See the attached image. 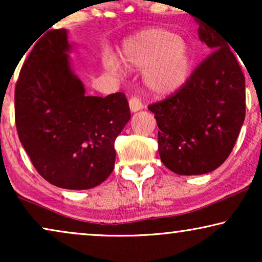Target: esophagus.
I'll return each instance as SVG.
<instances>
[{"label": "esophagus", "mask_w": 262, "mask_h": 262, "mask_svg": "<svg viewBox=\"0 0 262 262\" xmlns=\"http://www.w3.org/2000/svg\"><path fill=\"white\" fill-rule=\"evenodd\" d=\"M128 105H130V110L131 112H138V111H141L143 108V103L141 101V99L139 98H134L130 99V101H128Z\"/></svg>", "instance_id": "obj_1"}]
</instances>
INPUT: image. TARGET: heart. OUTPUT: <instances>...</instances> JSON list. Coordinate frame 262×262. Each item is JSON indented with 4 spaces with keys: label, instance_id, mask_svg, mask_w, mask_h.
Here are the masks:
<instances>
[{
    "label": "heart",
    "instance_id": "heart-1",
    "mask_svg": "<svg viewBox=\"0 0 262 262\" xmlns=\"http://www.w3.org/2000/svg\"><path fill=\"white\" fill-rule=\"evenodd\" d=\"M121 60L130 69L144 70L143 80L149 91L159 96L177 93L191 74V57L187 46L171 32L145 30L125 42ZM110 71L121 73V67L113 57L106 59Z\"/></svg>",
    "mask_w": 262,
    "mask_h": 262
}]
</instances>
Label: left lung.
<instances>
[{"label": "left lung", "mask_w": 262, "mask_h": 262, "mask_svg": "<svg viewBox=\"0 0 262 262\" xmlns=\"http://www.w3.org/2000/svg\"><path fill=\"white\" fill-rule=\"evenodd\" d=\"M198 34L213 52L180 91L148 107L160 128L161 161L179 175L217 169L230 155L246 116L245 76L234 51L205 24H199Z\"/></svg>", "instance_id": "8db88e82"}]
</instances>
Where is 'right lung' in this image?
<instances>
[{
    "instance_id": "right-lung-1",
    "label": "right lung",
    "mask_w": 262,
    "mask_h": 262,
    "mask_svg": "<svg viewBox=\"0 0 262 262\" xmlns=\"http://www.w3.org/2000/svg\"><path fill=\"white\" fill-rule=\"evenodd\" d=\"M67 30L49 31L21 68L15 124L21 144L51 185L89 189L106 180L116 161L114 141L130 120L125 94L85 95L75 75Z\"/></svg>"
}]
</instances>
